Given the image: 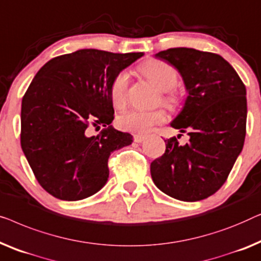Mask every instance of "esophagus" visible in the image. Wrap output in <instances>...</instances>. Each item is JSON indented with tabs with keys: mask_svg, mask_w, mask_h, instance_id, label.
Segmentation results:
<instances>
[{
	"mask_svg": "<svg viewBox=\"0 0 261 261\" xmlns=\"http://www.w3.org/2000/svg\"><path fill=\"white\" fill-rule=\"evenodd\" d=\"M145 139V136L144 135H135L134 136V141L136 143H142L143 141Z\"/></svg>",
	"mask_w": 261,
	"mask_h": 261,
	"instance_id": "34e87169",
	"label": "esophagus"
}]
</instances>
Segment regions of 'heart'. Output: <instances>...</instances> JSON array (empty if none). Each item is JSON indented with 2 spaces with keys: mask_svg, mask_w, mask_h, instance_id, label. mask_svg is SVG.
Returning a JSON list of instances; mask_svg holds the SVG:
<instances>
[{
  "mask_svg": "<svg viewBox=\"0 0 261 261\" xmlns=\"http://www.w3.org/2000/svg\"><path fill=\"white\" fill-rule=\"evenodd\" d=\"M142 72L160 90L166 91L163 97L164 100L169 104L176 101V97L169 91L176 85L178 79V73L175 67L162 60H150L143 65ZM127 87H129V74L126 72L118 73L113 78L110 86L112 102L117 108H120L126 102ZM164 120H166V111L163 109L150 110V111L134 109L120 115L117 119V125L124 131L143 134Z\"/></svg>",
  "mask_w": 261,
  "mask_h": 261,
  "instance_id": "heart-1",
  "label": "heart"
}]
</instances>
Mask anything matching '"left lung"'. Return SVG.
Instances as JSON below:
<instances>
[{
  "label": "left lung",
  "instance_id": "8db88e82",
  "mask_svg": "<svg viewBox=\"0 0 261 261\" xmlns=\"http://www.w3.org/2000/svg\"><path fill=\"white\" fill-rule=\"evenodd\" d=\"M155 57L174 66L185 83L188 95L170 125L187 132L189 142L164 141L166 152L150 164L152 181L176 200L207 199L226 182L244 146L246 87L219 54L178 47Z\"/></svg>",
  "mask_w": 261,
  "mask_h": 261
}]
</instances>
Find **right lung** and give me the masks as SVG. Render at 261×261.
Returning a JSON list of instances; mask_svg holds the SVG:
<instances>
[{
  "label": "right lung",
  "instance_id": "add662e5",
  "mask_svg": "<svg viewBox=\"0 0 261 261\" xmlns=\"http://www.w3.org/2000/svg\"><path fill=\"white\" fill-rule=\"evenodd\" d=\"M144 56L80 49L53 58L36 73L22 98L21 146L40 186L65 201L86 199L109 178L111 152L132 136L113 129L110 86ZM105 126L97 138L90 126Z\"/></svg>",
  "mask_w": 261,
  "mask_h": 261
}]
</instances>
